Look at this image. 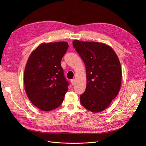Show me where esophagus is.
Segmentation results:
<instances>
[{"mask_svg":"<svg viewBox=\"0 0 146 146\" xmlns=\"http://www.w3.org/2000/svg\"><path fill=\"white\" fill-rule=\"evenodd\" d=\"M75 83H76V80H75V79H72V80H71V83H72V85L73 86L75 85Z\"/></svg>","mask_w":146,"mask_h":146,"instance_id":"34e87169","label":"esophagus"}]
</instances>
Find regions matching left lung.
I'll use <instances>...</instances> for the list:
<instances>
[{
    "label": "left lung",
    "mask_w": 146,
    "mask_h": 146,
    "mask_svg": "<svg viewBox=\"0 0 146 146\" xmlns=\"http://www.w3.org/2000/svg\"><path fill=\"white\" fill-rule=\"evenodd\" d=\"M72 43L86 70V87L80 96V103L91 112L102 111L120 90L122 70L118 57L103 43L78 40Z\"/></svg>",
    "instance_id": "left-lung-1"
}]
</instances>
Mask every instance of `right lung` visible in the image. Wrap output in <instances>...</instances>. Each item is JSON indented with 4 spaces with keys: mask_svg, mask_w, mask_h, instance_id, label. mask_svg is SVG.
<instances>
[{
    "mask_svg": "<svg viewBox=\"0 0 146 146\" xmlns=\"http://www.w3.org/2000/svg\"><path fill=\"white\" fill-rule=\"evenodd\" d=\"M66 42L42 43L30 54L24 71L26 93L35 107L45 111L58 108L68 90L61 60Z\"/></svg>",
    "mask_w": 146,
    "mask_h": 146,
    "instance_id": "obj_1",
    "label": "right lung"
}]
</instances>
